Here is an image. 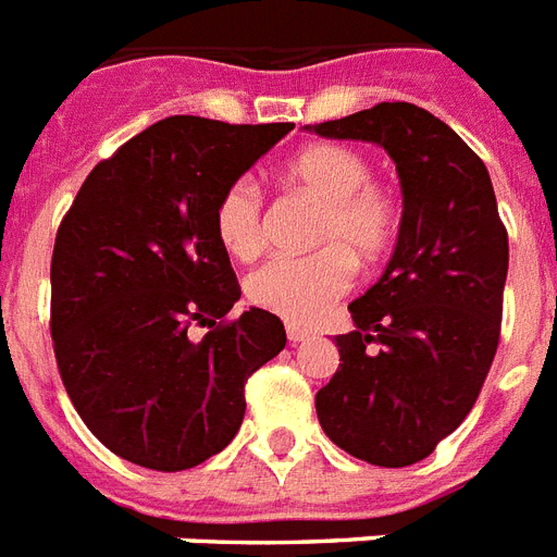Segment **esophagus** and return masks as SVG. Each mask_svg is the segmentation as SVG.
Wrapping results in <instances>:
<instances>
[{"label": "esophagus", "instance_id": "1", "mask_svg": "<svg viewBox=\"0 0 557 557\" xmlns=\"http://www.w3.org/2000/svg\"><path fill=\"white\" fill-rule=\"evenodd\" d=\"M287 339H290L293 345H296V342H305V339H310V331H307V327H301V324L287 322Z\"/></svg>", "mask_w": 557, "mask_h": 557}]
</instances>
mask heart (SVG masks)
I'll return each instance as SVG.
<instances>
[{
	"instance_id": "1",
	"label": "heart",
	"mask_w": 557,
	"mask_h": 557,
	"mask_svg": "<svg viewBox=\"0 0 557 557\" xmlns=\"http://www.w3.org/2000/svg\"><path fill=\"white\" fill-rule=\"evenodd\" d=\"M371 163L339 144H310L284 163V181L322 201L313 244L322 250L273 258L247 278V299L293 324H310L354 284V261L376 264L399 230L397 198L368 181ZM212 224L238 261L264 250V195L252 177H235L218 195Z\"/></svg>"
}]
</instances>
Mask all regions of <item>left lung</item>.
I'll use <instances>...</instances> for the list:
<instances>
[{
    "mask_svg": "<svg viewBox=\"0 0 557 557\" xmlns=\"http://www.w3.org/2000/svg\"><path fill=\"white\" fill-rule=\"evenodd\" d=\"M368 140L397 163L394 256L350 301L339 368L315 394L324 434L371 466L420 462L466 420L500 342L509 235L492 177L455 128L411 102H380L313 126Z\"/></svg>",
    "mask_w": 557,
    "mask_h": 557,
    "instance_id": "1",
    "label": "left lung"
}]
</instances>
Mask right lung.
I'll return each instance as SVG.
<instances>
[{
  "instance_id": "obj_1",
  "label": "right lung",
  "mask_w": 557,
  "mask_h": 557,
  "mask_svg": "<svg viewBox=\"0 0 557 557\" xmlns=\"http://www.w3.org/2000/svg\"><path fill=\"white\" fill-rule=\"evenodd\" d=\"M293 123L175 114L100 160L57 230L51 339L62 385L102 446L154 471L209 460L238 434L244 382L287 345L242 299L212 224L218 195ZM193 326H207L201 341Z\"/></svg>"
}]
</instances>
